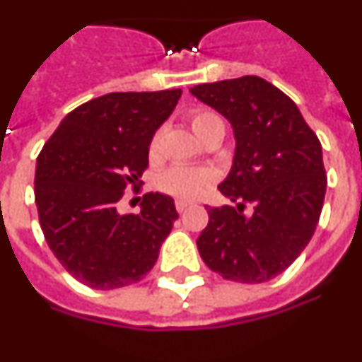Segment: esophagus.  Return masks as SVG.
Wrapping results in <instances>:
<instances>
[{"instance_id": "obj_1", "label": "esophagus", "mask_w": 362, "mask_h": 362, "mask_svg": "<svg viewBox=\"0 0 362 362\" xmlns=\"http://www.w3.org/2000/svg\"><path fill=\"white\" fill-rule=\"evenodd\" d=\"M188 206H190V203H187V201H181V199L175 201V210H177L179 214H183Z\"/></svg>"}]
</instances>
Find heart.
I'll use <instances>...</instances> for the list:
<instances>
[{
    "label": "heart",
    "mask_w": 362,
    "mask_h": 362,
    "mask_svg": "<svg viewBox=\"0 0 362 362\" xmlns=\"http://www.w3.org/2000/svg\"><path fill=\"white\" fill-rule=\"evenodd\" d=\"M190 127L197 137L203 141L212 132H225V123L214 110L197 108L190 114ZM161 150V130L153 134L148 143V156L156 159ZM214 181L212 172L206 168H187V166H172L159 175V190L174 196L177 199L194 201L209 190Z\"/></svg>",
    "instance_id": "heart-1"
}]
</instances>
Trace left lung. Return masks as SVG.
I'll use <instances>...</instances> for the list:
<instances>
[{
	"mask_svg": "<svg viewBox=\"0 0 362 362\" xmlns=\"http://www.w3.org/2000/svg\"><path fill=\"white\" fill-rule=\"evenodd\" d=\"M190 92L223 114L235 136L232 170L217 187L233 206H209L197 250L223 279H274L305 250L321 217V141L292 99L263 78L204 83Z\"/></svg>",
	"mask_w": 362,
	"mask_h": 362,
	"instance_id": "left-lung-1",
	"label": "left lung"
}]
</instances>
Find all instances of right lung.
I'll return each mask as SVG.
<instances>
[{
  "label": "right lung",
  "instance_id": "add662e5",
  "mask_svg": "<svg viewBox=\"0 0 362 362\" xmlns=\"http://www.w3.org/2000/svg\"><path fill=\"white\" fill-rule=\"evenodd\" d=\"M181 88L112 92L74 108L37 156L34 194L43 235L70 276L95 290L141 281L177 219L174 199L148 192L141 212L119 214L136 190L148 143Z\"/></svg>",
  "mask_w": 362,
  "mask_h": 362
}]
</instances>
